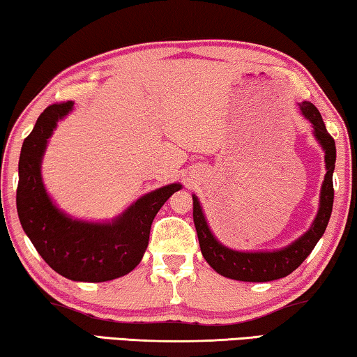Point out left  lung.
<instances>
[{
  "label": "left lung",
  "mask_w": 357,
  "mask_h": 357,
  "mask_svg": "<svg viewBox=\"0 0 357 357\" xmlns=\"http://www.w3.org/2000/svg\"><path fill=\"white\" fill-rule=\"evenodd\" d=\"M299 109H301L303 116L312 123L314 137L317 138L320 146L325 151L327 174H325L322 190H320V204L316 219L306 234L299 236L291 245L282 248V250L257 252L234 251L215 240L208 222H206L199 201L193 195V222L196 234H198L201 252H203L208 264L220 275L240 282H271L290 275L311 255L314 246L317 245L320 236L327 229L333 208V170L335 161H337V148H335L332 135L325 128L317 107L312 102L303 101L299 102Z\"/></svg>",
  "instance_id": "8db88e82"
}]
</instances>
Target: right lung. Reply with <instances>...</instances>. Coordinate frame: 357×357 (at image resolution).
Masks as SVG:
<instances>
[{
    "label": "right lung",
    "instance_id": "1",
    "mask_svg": "<svg viewBox=\"0 0 357 357\" xmlns=\"http://www.w3.org/2000/svg\"><path fill=\"white\" fill-rule=\"evenodd\" d=\"M72 106L67 101L46 107L24 140L15 196L19 220L38 255L63 277L75 282L114 280L140 264L153 219L182 185L170 183L142 196L107 224L77 220L59 211L46 193L40 169L48 138Z\"/></svg>",
    "mask_w": 357,
    "mask_h": 357
}]
</instances>
